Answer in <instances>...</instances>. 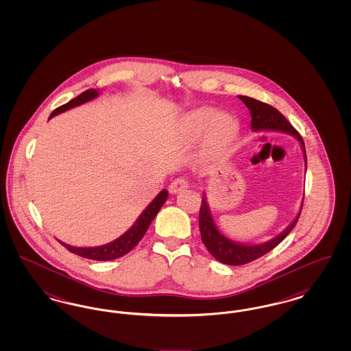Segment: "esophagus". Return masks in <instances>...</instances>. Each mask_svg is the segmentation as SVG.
<instances>
[{"label":"esophagus","mask_w":351,"mask_h":351,"mask_svg":"<svg viewBox=\"0 0 351 351\" xmlns=\"http://www.w3.org/2000/svg\"><path fill=\"white\" fill-rule=\"evenodd\" d=\"M185 188H188V182L183 179V178H179V179H175L171 185H169V192L172 195H176L179 192L184 191Z\"/></svg>","instance_id":"1"}]
</instances>
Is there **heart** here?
Instances as JSON below:
<instances>
[{"label": "heart", "mask_w": 351, "mask_h": 351, "mask_svg": "<svg viewBox=\"0 0 351 351\" xmlns=\"http://www.w3.org/2000/svg\"><path fill=\"white\" fill-rule=\"evenodd\" d=\"M183 132L188 142L205 136V147L217 151L229 146L239 132L238 121L212 106H202L189 112L183 119Z\"/></svg>", "instance_id": "obj_1"}]
</instances>
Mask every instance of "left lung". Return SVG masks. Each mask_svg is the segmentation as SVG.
Instances as JSON below:
<instances>
[{
  "mask_svg": "<svg viewBox=\"0 0 351 351\" xmlns=\"http://www.w3.org/2000/svg\"><path fill=\"white\" fill-rule=\"evenodd\" d=\"M238 99L242 101L250 110L251 129L254 132H268V130L269 132H282V133L289 134V135L295 136L300 142L304 160H305V169H306V152H305L304 141H302L300 134L295 130V128L285 119L283 114L278 109L272 108L271 105L265 104L262 101L255 100V99H251L247 96H238ZM301 208H302V202H301ZM300 212L282 233L274 237L267 242H263L259 245L238 243V242H234L232 239H229L228 237H225L218 230L217 226L215 223V219L212 217L210 208L206 202V196L204 193V197L201 200L200 217H199L201 241L218 262L229 265V266L246 265L249 262H252V261L263 256L274 247H276L295 228L298 219L300 217Z\"/></svg>",
  "mask_w": 351,
  "mask_h": 351,
  "instance_id": "obj_1",
  "label": "left lung"
}]
</instances>
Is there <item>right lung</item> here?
Returning a JSON list of instances; mask_svg holds the SVG:
<instances>
[{
  "instance_id": "1",
  "label": "right lung",
  "mask_w": 351,
  "mask_h": 351,
  "mask_svg": "<svg viewBox=\"0 0 351 351\" xmlns=\"http://www.w3.org/2000/svg\"><path fill=\"white\" fill-rule=\"evenodd\" d=\"M100 92L97 89H88L83 92L82 95H79L76 99L69 101L67 104L59 106L58 109H55L51 113L50 117H55L63 112H67L72 108H76L79 105H83L88 101L95 100L96 97H99ZM168 197L167 189H163L159 192V195L151 201L149 206L141 213V216L136 218V221L134 222L133 226L122 234L119 238L102 245V246H96V247H76V246H71L64 242H60L67 250L80 255L86 259H92V261H113L117 259L119 256H123L125 254H128L129 251L133 250L134 247L138 245V242L143 238V235L147 232L149 226H150L151 221L158 215V212L160 210V208L163 206V204L166 202Z\"/></svg>"
}]
</instances>
